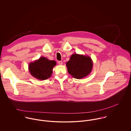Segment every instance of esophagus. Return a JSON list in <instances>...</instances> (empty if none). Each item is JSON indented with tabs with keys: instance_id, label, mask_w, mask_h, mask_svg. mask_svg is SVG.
<instances>
[{
	"instance_id": "obj_1",
	"label": "esophagus",
	"mask_w": 131,
	"mask_h": 131,
	"mask_svg": "<svg viewBox=\"0 0 131 131\" xmlns=\"http://www.w3.org/2000/svg\"><path fill=\"white\" fill-rule=\"evenodd\" d=\"M58 64H59V65H62V64H63L62 61H58Z\"/></svg>"
}]
</instances>
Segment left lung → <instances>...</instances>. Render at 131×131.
I'll list each match as a JSON object with an SVG mask.
<instances>
[{
	"label": "left lung",
	"instance_id": "1",
	"mask_svg": "<svg viewBox=\"0 0 131 131\" xmlns=\"http://www.w3.org/2000/svg\"><path fill=\"white\" fill-rule=\"evenodd\" d=\"M93 61L89 56L74 53L66 66L68 73L77 79L84 78L91 72L93 68Z\"/></svg>",
	"mask_w": 131,
	"mask_h": 131
}]
</instances>
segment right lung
<instances>
[{
    "label": "right lung",
    "mask_w": 131,
    "mask_h": 131,
    "mask_svg": "<svg viewBox=\"0 0 131 131\" xmlns=\"http://www.w3.org/2000/svg\"><path fill=\"white\" fill-rule=\"evenodd\" d=\"M56 64L55 60H50L42 56L34 62H30L28 69L33 77L42 81L50 78L52 74L53 68Z\"/></svg>",
    "instance_id": "right-lung-1"
}]
</instances>
